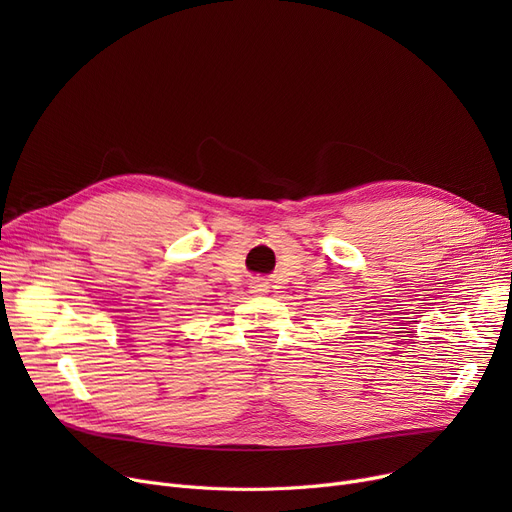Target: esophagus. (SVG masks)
<instances>
[{
	"mask_svg": "<svg viewBox=\"0 0 512 512\" xmlns=\"http://www.w3.org/2000/svg\"><path fill=\"white\" fill-rule=\"evenodd\" d=\"M253 292H265L267 290V282H261V280H257L253 286Z\"/></svg>",
	"mask_w": 512,
	"mask_h": 512,
	"instance_id": "34e87169",
	"label": "esophagus"
}]
</instances>
